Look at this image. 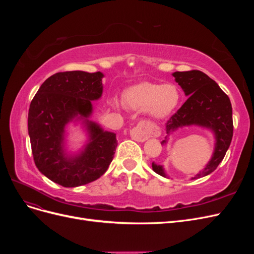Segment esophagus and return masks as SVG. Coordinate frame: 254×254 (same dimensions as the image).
<instances>
[{"label":"esophagus","instance_id":"esophagus-1","mask_svg":"<svg viewBox=\"0 0 254 254\" xmlns=\"http://www.w3.org/2000/svg\"><path fill=\"white\" fill-rule=\"evenodd\" d=\"M153 134H155V130H153L149 125L144 124V123L137 124L131 131H130V136L137 142H144L146 140H148Z\"/></svg>","mask_w":254,"mask_h":254}]
</instances>
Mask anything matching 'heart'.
<instances>
[{
	"label": "heart",
	"mask_w": 254,
	"mask_h": 254,
	"mask_svg": "<svg viewBox=\"0 0 254 254\" xmlns=\"http://www.w3.org/2000/svg\"><path fill=\"white\" fill-rule=\"evenodd\" d=\"M181 101L180 90L173 83L158 84L143 81L132 84L124 91V104L135 111L145 110L152 120H163L177 109ZM113 106L119 107L117 99Z\"/></svg>",
	"instance_id": "obj_1"
}]
</instances>
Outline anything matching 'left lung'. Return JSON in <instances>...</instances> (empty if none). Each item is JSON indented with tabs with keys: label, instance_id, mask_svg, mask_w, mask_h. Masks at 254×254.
Returning <instances> with one entry per match:
<instances>
[{
	"label": "left lung",
	"instance_id": "8db88e82",
	"mask_svg": "<svg viewBox=\"0 0 254 254\" xmlns=\"http://www.w3.org/2000/svg\"><path fill=\"white\" fill-rule=\"evenodd\" d=\"M173 76L189 98L167 121V135L161 144H167L168 135L179 128L188 126L209 129L215 137V147L211 160L202 172L191 177L190 179L193 180L214 172L224 159L233 136L232 106L228 95L203 72L198 70L175 72ZM152 170L158 175L168 178L162 165L152 162Z\"/></svg>",
	"mask_w": 254,
	"mask_h": 254
}]
</instances>
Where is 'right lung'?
Returning <instances> with one entry per match:
<instances>
[{
	"mask_svg": "<svg viewBox=\"0 0 254 254\" xmlns=\"http://www.w3.org/2000/svg\"><path fill=\"white\" fill-rule=\"evenodd\" d=\"M103 77L102 72L56 73L41 84L30 103L28 134L35 164L41 174L64 188L98 179L114 157L117 134L90 120L92 101L103 94ZM71 121H79L88 135L76 154L65 148V127Z\"/></svg>",
	"mask_w": 254,
	"mask_h": 254,
	"instance_id": "1",
	"label": "right lung"
}]
</instances>
